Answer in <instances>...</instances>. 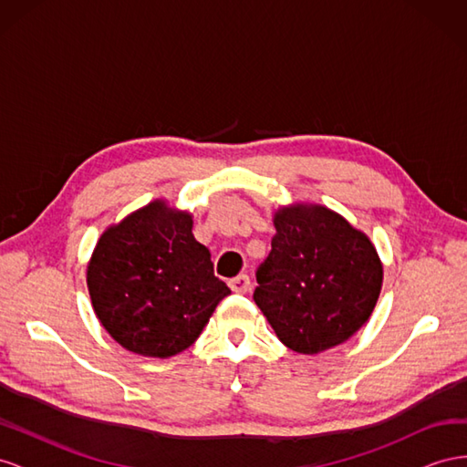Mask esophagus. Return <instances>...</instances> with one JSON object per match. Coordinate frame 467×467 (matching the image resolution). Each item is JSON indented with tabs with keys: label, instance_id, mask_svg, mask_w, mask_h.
Wrapping results in <instances>:
<instances>
[{
	"label": "esophagus",
	"instance_id": "1",
	"mask_svg": "<svg viewBox=\"0 0 467 467\" xmlns=\"http://www.w3.org/2000/svg\"><path fill=\"white\" fill-rule=\"evenodd\" d=\"M230 288L234 293H249L251 291V279L247 275H237L234 276V279H230Z\"/></svg>",
	"mask_w": 467,
	"mask_h": 467
}]
</instances>
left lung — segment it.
<instances>
[{"instance_id": "8db88e82", "label": "left lung", "mask_w": 467, "mask_h": 467, "mask_svg": "<svg viewBox=\"0 0 467 467\" xmlns=\"http://www.w3.org/2000/svg\"><path fill=\"white\" fill-rule=\"evenodd\" d=\"M271 254L257 267L255 305L296 354L344 344L368 322L383 267L368 235L322 206L275 216Z\"/></svg>"}]
</instances>
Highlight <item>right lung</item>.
I'll return each instance as SVG.
<instances>
[{"label": "right lung", "instance_id": "add662e5", "mask_svg": "<svg viewBox=\"0 0 467 467\" xmlns=\"http://www.w3.org/2000/svg\"><path fill=\"white\" fill-rule=\"evenodd\" d=\"M88 291L109 336L133 354L171 358L191 348L232 291L213 275L192 218L153 202L109 228L88 265Z\"/></svg>", "mask_w": 467, "mask_h": 467}]
</instances>
